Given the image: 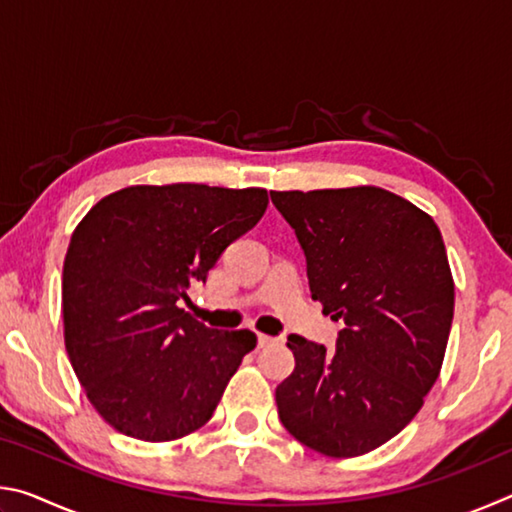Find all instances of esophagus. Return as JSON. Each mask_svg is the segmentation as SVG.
I'll return each mask as SVG.
<instances>
[{"mask_svg": "<svg viewBox=\"0 0 512 512\" xmlns=\"http://www.w3.org/2000/svg\"><path fill=\"white\" fill-rule=\"evenodd\" d=\"M257 343H259V348H268V345L275 343V339L268 334H257Z\"/></svg>", "mask_w": 512, "mask_h": 512, "instance_id": "obj_1", "label": "esophagus"}]
</instances>
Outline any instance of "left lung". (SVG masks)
<instances>
[{"instance_id":"obj_1","label":"left lung","mask_w":512,"mask_h":512,"mask_svg":"<svg viewBox=\"0 0 512 512\" xmlns=\"http://www.w3.org/2000/svg\"><path fill=\"white\" fill-rule=\"evenodd\" d=\"M307 257L311 298L345 327L336 350L291 334L275 388L293 438L332 458L368 454L422 409L440 375L454 280L438 225L379 187L271 192Z\"/></svg>"}]
</instances>
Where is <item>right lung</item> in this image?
<instances>
[{"instance_id": "add662e5", "label": "right lung", "mask_w": 512, "mask_h": 512, "mask_svg": "<svg viewBox=\"0 0 512 512\" xmlns=\"http://www.w3.org/2000/svg\"><path fill=\"white\" fill-rule=\"evenodd\" d=\"M266 205L259 187L135 185L76 225L63 266L65 348L110 427L164 443L212 418L257 336L205 327L178 302Z\"/></svg>"}]
</instances>
